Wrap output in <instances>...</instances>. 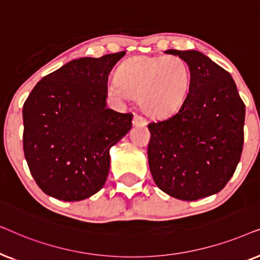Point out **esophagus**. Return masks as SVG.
<instances>
[{
    "label": "esophagus",
    "mask_w": 260,
    "mask_h": 260,
    "mask_svg": "<svg viewBox=\"0 0 260 260\" xmlns=\"http://www.w3.org/2000/svg\"><path fill=\"white\" fill-rule=\"evenodd\" d=\"M133 124L135 126H145L148 124V122H147V119L143 118L142 116L135 115L134 119H133Z\"/></svg>",
    "instance_id": "34e87169"
}]
</instances>
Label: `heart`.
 I'll return each instance as SVG.
<instances>
[{
    "instance_id": "heart-1",
    "label": "heart",
    "mask_w": 260,
    "mask_h": 260,
    "mask_svg": "<svg viewBox=\"0 0 260 260\" xmlns=\"http://www.w3.org/2000/svg\"><path fill=\"white\" fill-rule=\"evenodd\" d=\"M190 86L191 70L182 58L140 55L120 63L108 92L120 102L137 98L147 115L165 118L182 108Z\"/></svg>"
}]
</instances>
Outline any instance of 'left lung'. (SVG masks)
Listing matches in <instances>:
<instances>
[{"mask_svg":"<svg viewBox=\"0 0 260 260\" xmlns=\"http://www.w3.org/2000/svg\"><path fill=\"white\" fill-rule=\"evenodd\" d=\"M191 70L187 101L148 125V161L162 191L183 201L219 193L236 172L244 144L245 104L231 74L204 53L168 49Z\"/></svg>","mask_w":260,"mask_h":260,"instance_id":"1","label":"left lung"}]
</instances>
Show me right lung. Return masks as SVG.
<instances>
[{"instance_id":"add662e5","label":"right lung","mask_w":260,"mask_h":260,"mask_svg":"<svg viewBox=\"0 0 260 260\" xmlns=\"http://www.w3.org/2000/svg\"><path fill=\"white\" fill-rule=\"evenodd\" d=\"M125 52L79 58L42 78L23 104V151L41 190L80 201L105 184L110 149L133 126L108 109V79Z\"/></svg>"}]
</instances>
